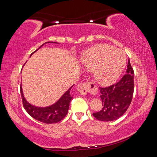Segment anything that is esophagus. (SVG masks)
<instances>
[{
	"label": "esophagus",
	"mask_w": 157,
	"mask_h": 157,
	"mask_svg": "<svg viewBox=\"0 0 157 157\" xmlns=\"http://www.w3.org/2000/svg\"><path fill=\"white\" fill-rule=\"evenodd\" d=\"M78 91L82 95H86L87 93L89 92L91 94H95L98 91V88L92 82H84L80 83L78 85L77 87Z\"/></svg>",
	"instance_id": "obj_1"
}]
</instances>
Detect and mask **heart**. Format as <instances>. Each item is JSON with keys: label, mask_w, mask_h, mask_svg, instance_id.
<instances>
[{"label": "heart", "mask_w": 157, "mask_h": 157, "mask_svg": "<svg viewBox=\"0 0 157 157\" xmlns=\"http://www.w3.org/2000/svg\"><path fill=\"white\" fill-rule=\"evenodd\" d=\"M82 62L87 71L94 73L98 83L107 85L113 83L120 76L125 65V57L120 50L100 44L86 50Z\"/></svg>", "instance_id": "1"}]
</instances>
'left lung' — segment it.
<instances>
[{
  "label": "left lung",
  "mask_w": 157,
  "mask_h": 157,
  "mask_svg": "<svg viewBox=\"0 0 157 157\" xmlns=\"http://www.w3.org/2000/svg\"><path fill=\"white\" fill-rule=\"evenodd\" d=\"M134 70L129 59L127 73L121 79L109 86L99 88L103 107L93 116L101 121H113L123 116L131 104L134 89Z\"/></svg>",
  "instance_id": "left-lung-1"
}]
</instances>
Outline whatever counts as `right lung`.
<instances>
[{
    "label": "right lung",
    "mask_w": 157,
    "mask_h": 157,
    "mask_svg": "<svg viewBox=\"0 0 157 157\" xmlns=\"http://www.w3.org/2000/svg\"><path fill=\"white\" fill-rule=\"evenodd\" d=\"M46 43H53V42H46V43H44L43 45ZM54 43H55V42H54ZM43 45H41V46L39 47V48H40L41 46H43ZM39 49H37L36 50H38ZM36 50H35V52ZM32 54H33V53H32ZM73 86H71L67 91H66L64 93V94H63L62 96L59 98V100H57V102H55V104L46 107H35V106L34 105H32L30 103L28 102V101L25 100L24 95H23V93L22 91V86H21V84L20 90L23 107H24L25 109L28 113L29 115L31 116L33 118L36 119V121H39L46 124L57 123L58 122L62 121V119H63V118H65V116L68 113L69 105H70L71 101L73 98V97L71 96L70 94V91Z\"/></svg>",
    "instance_id": "right-lung-1"
}]
</instances>
